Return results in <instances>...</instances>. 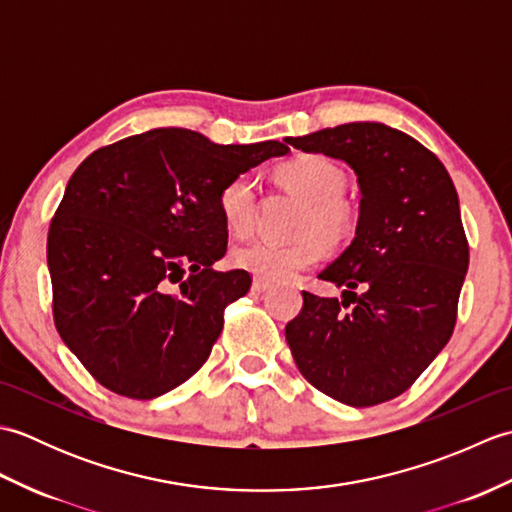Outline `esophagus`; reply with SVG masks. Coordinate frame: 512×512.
I'll use <instances>...</instances> for the list:
<instances>
[{
	"mask_svg": "<svg viewBox=\"0 0 512 512\" xmlns=\"http://www.w3.org/2000/svg\"><path fill=\"white\" fill-rule=\"evenodd\" d=\"M270 288H273V284H270V281H264V279H255L253 281V292H257V295H262V292H266Z\"/></svg>",
	"mask_w": 512,
	"mask_h": 512,
	"instance_id": "esophagus-1",
	"label": "esophagus"
}]
</instances>
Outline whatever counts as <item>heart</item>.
<instances>
[{"label":"heart","mask_w":512,"mask_h":512,"mask_svg":"<svg viewBox=\"0 0 512 512\" xmlns=\"http://www.w3.org/2000/svg\"><path fill=\"white\" fill-rule=\"evenodd\" d=\"M277 178L286 187L308 202V211L303 215V233H310L297 242H273V239H255L246 246H239L233 253V264L257 279L290 281L317 266L325 248L319 235L336 239L347 228V206L341 200L345 191L343 171L332 160L317 154H306L292 158L281 165ZM257 206V184L255 178L242 173L228 180L217 195V209H220L226 228L235 235H246L255 222Z\"/></svg>","instance_id":"heart-1"}]
</instances>
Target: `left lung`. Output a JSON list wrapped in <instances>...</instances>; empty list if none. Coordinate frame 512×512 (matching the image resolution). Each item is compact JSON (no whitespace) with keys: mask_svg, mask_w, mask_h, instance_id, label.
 Instances as JSON below:
<instances>
[{"mask_svg":"<svg viewBox=\"0 0 512 512\" xmlns=\"http://www.w3.org/2000/svg\"><path fill=\"white\" fill-rule=\"evenodd\" d=\"M343 160L356 173V233L319 279L343 286L341 301L303 292L286 325L299 372L350 407L400 396L449 343L469 270L458 191L416 138L374 123H345L288 138Z\"/></svg>","mask_w":512,"mask_h":512,"instance_id":"obj_1","label":"left lung"}]
</instances>
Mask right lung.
Here are the masks:
<instances>
[{
  "instance_id": "1",
  "label": "right lung",
  "mask_w": 512,
  "mask_h": 512,
  "mask_svg": "<svg viewBox=\"0 0 512 512\" xmlns=\"http://www.w3.org/2000/svg\"><path fill=\"white\" fill-rule=\"evenodd\" d=\"M288 151L279 140L217 145L158 127L94 151L72 173L48 231L52 312L103 387L149 400L204 365L224 308L250 288L246 270H213L228 242L217 195Z\"/></svg>"
}]
</instances>
